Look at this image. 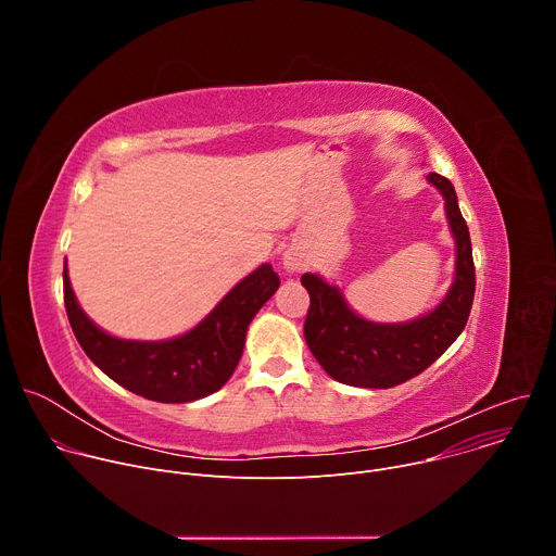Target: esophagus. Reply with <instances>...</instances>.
<instances>
[{
  "mask_svg": "<svg viewBox=\"0 0 556 556\" xmlns=\"http://www.w3.org/2000/svg\"><path fill=\"white\" fill-rule=\"evenodd\" d=\"M303 268H305V257H303L301 249L290 247V249L283 253V270H286L288 275H296V273H301Z\"/></svg>",
  "mask_w": 556,
  "mask_h": 556,
  "instance_id": "34e87169",
  "label": "esophagus"
}]
</instances>
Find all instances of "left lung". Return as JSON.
Instances as JSON below:
<instances>
[{"label": "left lung", "instance_id": "left-lung-1", "mask_svg": "<svg viewBox=\"0 0 556 556\" xmlns=\"http://www.w3.org/2000/svg\"><path fill=\"white\" fill-rule=\"evenodd\" d=\"M427 180L444 198V213L455 242L453 281L433 309L412 321L378 324L354 312L339 286L314 273L301 277L309 294L305 343L326 374L343 384L389 389L422 374L453 345L468 321L475 296L468 226L459 213L453 185L440 174H429Z\"/></svg>", "mask_w": 556, "mask_h": 556}]
</instances>
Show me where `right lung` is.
I'll return each mask as SVG.
<instances>
[{"instance_id": "obj_1", "label": "right lung", "mask_w": 556, "mask_h": 556, "mask_svg": "<svg viewBox=\"0 0 556 556\" xmlns=\"http://www.w3.org/2000/svg\"><path fill=\"white\" fill-rule=\"evenodd\" d=\"M277 288V273L262 264L189 332L165 341H131L108 334L90 319L63 264V301L78 345L114 382L155 403H193L222 389L242 358L251 321Z\"/></svg>"}]
</instances>
